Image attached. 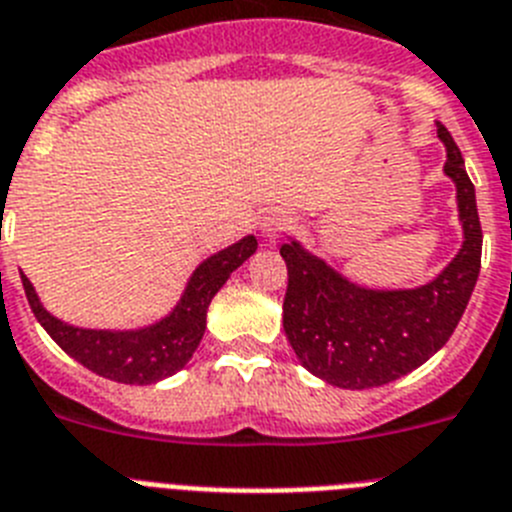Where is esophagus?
<instances>
[{
	"mask_svg": "<svg viewBox=\"0 0 512 512\" xmlns=\"http://www.w3.org/2000/svg\"><path fill=\"white\" fill-rule=\"evenodd\" d=\"M288 226H291V216H288V213H283V211H268L260 221L262 234H265L268 239H275L278 234H281V231H286Z\"/></svg>",
	"mask_w": 512,
	"mask_h": 512,
	"instance_id": "obj_1",
	"label": "esophagus"
}]
</instances>
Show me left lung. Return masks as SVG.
<instances>
[{
  "label": "left lung",
  "instance_id": "1",
  "mask_svg": "<svg viewBox=\"0 0 512 512\" xmlns=\"http://www.w3.org/2000/svg\"><path fill=\"white\" fill-rule=\"evenodd\" d=\"M448 180L464 231L461 250L433 281L415 288H368L288 237L281 257L288 268L283 330L301 366L340 389H373L397 381L433 358L453 335L482 265L477 195L464 157L443 123Z\"/></svg>",
  "mask_w": 512,
  "mask_h": 512
}]
</instances>
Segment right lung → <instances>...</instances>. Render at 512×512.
Instances as JSON below:
<instances>
[{
  "label": "right lung",
  "instance_id": "add662e5",
  "mask_svg": "<svg viewBox=\"0 0 512 512\" xmlns=\"http://www.w3.org/2000/svg\"><path fill=\"white\" fill-rule=\"evenodd\" d=\"M255 250L257 239L247 234L224 250L213 252L193 270L170 314L136 330H92L64 322L41 304L33 283L22 273L20 278L35 319L64 353L102 379L146 386L185 368L203 340L211 299Z\"/></svg>",
  "mask_w": 512,
  "mask_h": 512
}]
</instances>
